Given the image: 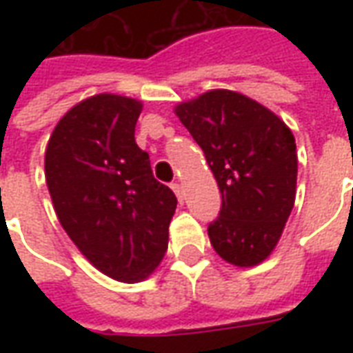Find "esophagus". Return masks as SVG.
<instances>
[{
  "label": "esophagus",
  "instance_id": "34e87169",
  "mask_svg": "<svg viewBox=\"0 0 353 353\" xmlns=\"http://www.w3.org/2000/svg\"><path fill=\"white\" fill-rule=\"evenodd\" d=\"M172 189H174V192H176V196L177 199H179V202H181V200H183V189H181V185L177 183H172Z\"/></svg>",
  "mask_w": 353,
  "mask_h": 353
}]
</instances>
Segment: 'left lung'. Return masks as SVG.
Here are the masks:
<instances>
[{
    "instance_id": "1",
    "label": "left lung",
    "mask_w": 353,
    "mask_h": 353,
    "mask_svg": "<svg viewBox=\"0 0 353 353\" xmlns=\"http://www.w3.org/2000/svg\"><path fill=\"white\" fill-rule=\"evenodd\" d=\"M204 151L221 191V212L208 227L217 255L255 266L272 253L295 204L296 145L280 117L232 90H210L176 105Z\"/></svg>"
}]
</instances>
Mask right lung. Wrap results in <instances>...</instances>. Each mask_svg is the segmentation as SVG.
Wrapping results in <instances>:
<instances>
[{"label": "right lung", "instance_id": "obj_1", "mask_svg": "<svg viewBox=\"0 0 353 353\" xmlns=\"http://www.w3.org/2000/svg\"><path fill=\"white\" fill-rule=\"evenodd\" d=\"M141 101L96 94L65 113L45 151L58 221L100 272L145 280L168 248L177 199L134 139Z\"/></svg>", "mask_w": 353, "mask_h": 353}]
</instances>
